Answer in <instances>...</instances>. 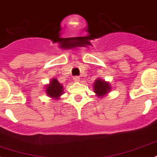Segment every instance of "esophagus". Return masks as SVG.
Wrapping results in <instances>:
<instances>
[{"mask_svg": "<svg viewBox=\"0 0 157 157\" xmlns=\"http://www.w3.org/2000/svg\"><path fill=\"white\" fill-rule=\"evenodd\" d=\"M74 81L76 82H79L80 81V78L78 77V76H75V77H74Z\"/></svg>", "mask_w": 157, "mask_h": 157, "instance_id": "34e87169", "label": "esophagus"}]
</instances>
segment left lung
Instances as JSON below:
<instances>
[{
  "mask_svg": "<svg viewBox=\"0 0 157 157\" xmlns=\"http://www.w3.org/2000/svg\"><path fill=\"white\" fill-rule=\"evenodd\" d=\"M94 92L98 98H104L111 90V86L109 82L102 80L101 78H97L93 85Z\"/></svg>",
  "mask_w": 157,
  "mask_h": 157,
  "instance_id": "8db88e82",
  "label": "left lung"
}]
</instances>
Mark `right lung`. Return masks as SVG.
<instances>
[{"label": "right lung", "instance_id": "right-lung-1", "mask_svg": "<svg viewBox=\"0 0 157 157\" xmlns=\"http://www.w3.org/2000/svg\"><path fill=\"white\" fill-rule=\"evenodd\" d=\"M63 86L59 82L56 78H53L45 86V92L48 97L55 100H59L61 95L63 94Z\"/></svg>", "mask_w": 157, "mask_h": 157}]
</instances>
